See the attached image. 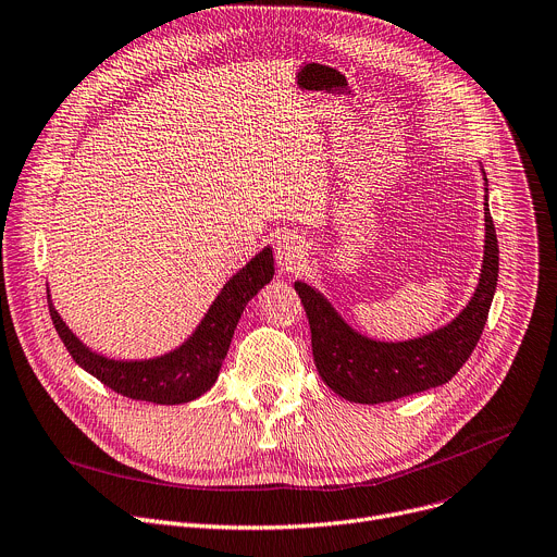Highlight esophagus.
<instances>
[{
	"instance_id": "obj_1",
	"label": "esophagus",
	"mask_w": 557,
	"mask_h": 557,
	"mask_svg": "<svg viewBox=\"0 0 557 557\" xmlns=\"http://www.w3.org/2000/svg\"><path fill=\"white\" fill-rule=\"evenodd\" d=\"M305 244H301L295 235H284L275 244V260L282 267V271H295L305 262Z\"/></svg>"
}]
</instances>
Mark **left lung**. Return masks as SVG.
<instances>
[{
    "label": "left lung",
    "mask_w": 557,
    "mask_h": 557,
    "mask_svg": "<svg viewBox=\"0 0 557 557\" xmlns=\"http://www.w3.org/2000/svg\"><path fill=\"white\" fill-rule=\"evenodd\" d=\"M484 175V258L480 282L469 305L446 326L404 342H380L344 322L331 301L311 284L295 282L311 324L313 360L320 377L339 397L358 404H380L446 384L471 352L484 331L497 286L499 248L488 211Z\"/></svg>",
    "instance_id": "left-lung-1"
}]
</instances>
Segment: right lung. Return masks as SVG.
Wrapping results in <instances>:
<instances>
[{"label":"right lung","instance_id":"obj_1","mask_svg":"<svg viewBox=\"0 0 557 557\" xmlns=\"http://www.w3.org/2000/svg\"><path fill=\"white\" fill-rule=\"evenodd\" d=\"M273 250L267 246L224 284L186 342L150 360H113L90 350L60 318L50 293L48 311L64 346L86 373L131 399L186 404L215 384L246 305L273 280Z\"/></svg>","mask_w":557,"mask_h":557}]
</instances>
